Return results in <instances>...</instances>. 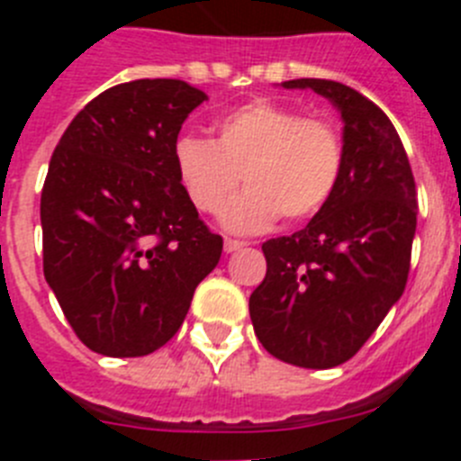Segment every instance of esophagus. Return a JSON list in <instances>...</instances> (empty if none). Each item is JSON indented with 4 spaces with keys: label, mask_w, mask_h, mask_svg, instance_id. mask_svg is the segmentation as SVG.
<instances>
[{
    "label": "esophagus",
    "mask_w": 461,
    "mask_h": 461,
    "mask_svg": "<svg viewBox=\"0 0 461 461\" xmlns=\"http://www.w3.org/2000/svg\"><path fill=\"white\" fill-rule=\"evenodd\" d=\"M242 247H247V242H242V240H230L226 238V242H223V249H226V254H233V251H240Z\"/></svg>",
    "instance_id": "obj_1"
}]
</instances>
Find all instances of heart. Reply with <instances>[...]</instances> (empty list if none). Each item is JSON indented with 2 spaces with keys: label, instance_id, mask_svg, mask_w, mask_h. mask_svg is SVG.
Instances as JSON below:
<instances>
[{
  "label": "heart",
  "instance_id": "1",
  "mask_svg": "<svg viewBox=\"0 0 461 461\" xmlns=\"http://www.w3.org/2000/svg\"><path fill=\"white\" fill-rule=\"evenodd\" d=\"M344 166V140L330 117L304 115L295 105L258 99L223 115L214 140L186 136L175 145V170L201 214L228 210L223 226L258 233L279 217L303 221L332 198Z\"/></svg>",
  "mask_w": 461,
  "mask_h": 461
}]
</instances>
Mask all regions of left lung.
Wrapping results in <instances>:
<instances>
[{"instance_id":"obj_1","label":"left lung","mask_w":461,"mask_h":461,"mask_svg":"<svg viewBox=\"0 0 461 461\" xmlns=\"http://www.w3.org/2000/svg\"><path fill=\"white\" fill-rule=\"evenodd\" d=\"M339 108L344 166L316 217L263 242L266 279L249 313L263 348L307 369L351 360L406 288L418 191L393 122L374 101L335 80H286Z\"/></svg>"}]
</instances>
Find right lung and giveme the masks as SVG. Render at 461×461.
I'll return each instance as SVG.
<instances>
[{
    "label": "right lung",
    "mask_w": 461,
    "mask_h": 461,
    "mask_svg": "<svg viewBox=\"0 0 461 461\" xmlns=\"http://www.w3.org/2000/svg\"><path fill=\"white\" fill-rule=\"evenodd\" d=\"M207 96L142 78L89 101L57 142L41 194L43 275L87 348L140 357L175 337L223 240L186 198L175 145Z\"/></svg>",
    "instance_id": "add662e5"
}]
</instances>
